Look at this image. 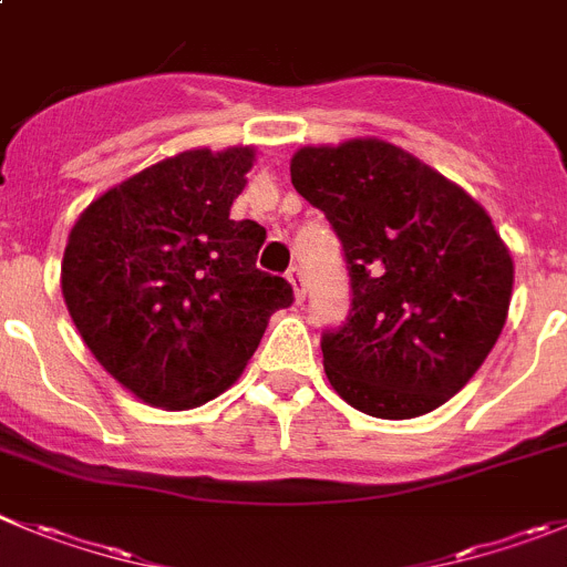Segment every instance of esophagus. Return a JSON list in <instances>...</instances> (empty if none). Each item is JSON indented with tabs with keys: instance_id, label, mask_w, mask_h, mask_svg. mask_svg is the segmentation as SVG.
Returning a JSON list of instances; mask_svg holds the SVG:
<instances>
[{
	"instance_id": "obj_1",
	"label": "esophagus",
	"mask_w": 567,
	"mask_h": 567,
	"mask_svg": "<svg viewBox=\"0 0 567 567\" xmlns=\"http://www.w3.org/2000/svg\"><path fill=\"white\" fill-rule=\"evenodd\" d=\"M287 280L292 284V289H295V300H298V303H303V300H306V275H303V269L292 267L287 272Z\"/></svg>"
}]
</instances>
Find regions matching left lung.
Listing matches in <instances>:
<instances>
[{"instance_id": "left-lung-1", "label": "left lung", "mask_w": 567, "mask_h": 567, "mask_svg": "<svg viewBox=\"0 0 567 567\" xmlns=\"http://www.w3.org/2000/svg\"><path fill=\"white\" fill-rule=\"evenodd\" d=\"M292 185L326 213L351 275V315L323 368L351 408L415 419L484 365L508 318L514 261L489 213L399 145H303Z\"/></svg>"}]
</instances>
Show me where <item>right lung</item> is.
Wrapping results in <instances>:
<instances>
[{
	"label": "right lung",
	"mask_w": 567,
	"mask_h": 567,
	"mask_svg": "<svg viewBox=\"0 0 567 567\" xmlns=\"http://www.w3.org/2000/svg\"><path fill=\"white\" fill-rule=\"evenodd\" d=\"M252 145L148 165L78 216L61 292L78 334L128 393L190 410L241 377L292 287L256 267L267 230L233 221Z\"/></svg>",
	"instance_id": "add662e5"
}]
</instances>
